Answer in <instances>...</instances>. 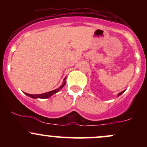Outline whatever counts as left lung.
Segmentation results:
<instances>
[{
    "mask_svg": "<svg viewBox=\"0 0 147 147\" xmlns=\"http://www.w3.org/2000/svg\"><path fill=\"white\" fill-rule=\"evenodd\" d=\"M123 92H124V91H122V92H119V94H118V96H119V95H122V94L123 93Z\"/></svg>",
    "mask_w": 147,
    "mask_h": 147,
    "instance_id": "8db88e82",
    "label": "left lung"
}]
</instances>
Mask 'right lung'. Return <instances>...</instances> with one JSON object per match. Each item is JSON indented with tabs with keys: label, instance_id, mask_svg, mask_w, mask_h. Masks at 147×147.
<instances>
[{
	"label": "right lung",
	"instance_id": "1",
	"mask_svg": "<svg viewBox=\"0 0 147 147\" xmlns=\"http://www.w3.org/2000/svg\"><path fill=\"white\" fill-rule=\"evenodd\" d=\"M64 80H65V79H64ZM65 82H64L63 84H62V85L59 88L55 89V90H54L50 91V92H45V93H43V94H39V95H30V94L25 93V95L29 96V97H32V98H34V99H36V98L46 99V98H48V97H50V96H52V95H54V94L57 93V92H59V91L60 90V89H61L64 86V85H65Z\"/></svg>",
	"mask_w": 147,
	"mask_h": 147
}]
</instances>
